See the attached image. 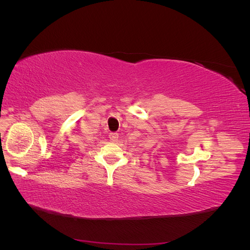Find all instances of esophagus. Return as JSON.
Here are the masks:
<instances>
[{"label":"esophagus","instance_id":"obj_1","mask_svg":"<svg viewBox=\"0 0 250 250\" xmlns=\"http://www.w3.org/2000/svg\"><path fill=\"white\" fill-rule=\"evenodd\" d=\"M118 139H119V133H117V132H110L109 133V140L111 142H117Z\"/></svg>","mask_w":250,"mask_h":250}]
</instances>
